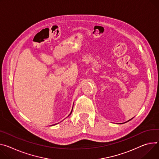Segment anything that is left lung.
I'll list each match as a JSON object with an SVG mask.
<instances>
[{"label":"left lung","instance_id":"obj_1","mask_svg":"<svg viewBox=\"0 0 159 159\" xmlns=\"http://www.w3.org/2000/svg\"><path fill=\"white\" fill-rule=\"evenodd\" d=\"M131 119H130V120H127V122H129V120H131ZM125 122H124V123H125Z\"/></svg>","mask_w":159,"mask_h":159}]
</instances>
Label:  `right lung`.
Segmentation results:
<instances>
[{"label": "right lung", "mask_w": 159, "mask_h": 159, "mask_svg": "<svg viewBox=\"0 0 159 159\" xmlns=\"http://www.w3.org/2000/svg\"><path fill=\"white\" fill-rule=\"evenodd\" d=\"M73 107H74V105H73ZM72 110H73V108H72ZM72 110H71V112H70V114H69V115H68V116H70V115H71V112H72ZM54 125H56V124H54Z\"/></svg>", "instance_id": "1"}]
</instances>
